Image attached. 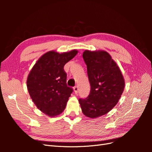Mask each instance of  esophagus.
Instances as JSON below:
<instances>
[{
  "mask_svg": "<svg viewBox=\"0 0 152 152\" xmlns=\"http://www.w3.org/2000/svg\"><path fill=\"white\" fill-rule=\"evenodd\" d=\"M73 90H74V92L75 93L77 94L78 93V90H79V87H78V86H75L74 87H73Z\"/></svg>",
  "mask_w": 152,
  "mask_h": 152,
  "instance_id": "obj_1",
  "label": "esophagus"
}]
</instances>
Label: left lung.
Returning <instances> with one entry per match:
<instances>
[{
    "label": "left lung",
    "mask_w": 152,
    "mask_h": 152,
    "mask_svg": "<svg viewBox=\"0 0 152 152\" xmlns=\"http://www.w3.org/2000/svg\"><path fill=\"white\" fill-rule=\"evenodd\" d=\"M82 57L87 65L91 91L86 98H80L79 102L86 116L98 118L117 104L125 81L120 68L107 52L86 50Z\"/></svg>",
    "instance_id": "left-lung-1"
}]
</instances>
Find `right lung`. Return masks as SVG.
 I'll list each match as a JSON object with an SVG mask.
<instances>
[{
  "mask_svg": "<svg viewBox=\"0 0 152 152\" xmlns=\"http://www.w3.org/2000/svg\"><path fill=\"white\" fill-rule=\"evenodd\" d=\"M78 53L77 50L59 54L50 50L43 54L31 70L27 78L30 97L41 112L56 117L65 110L73 92L66 84L64 66Z\"/></svg>",
  "mask_w": 152,
  "mask_h": 152,
  "instance_id": "right-lung-1",
  "label": "right lung"
}]
</instances>
